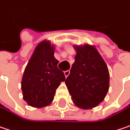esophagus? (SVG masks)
<instances>
[{"label": "esophagus", "mask_w": 130, "mask_h": 130, "mask_svg": "<svg viewBox=\"0 0 130 130\" xmlns=\"http://www.w3.org/2000/svg\"><path fill=\"white\" fill-rule=\"evenodd\" d=\"M64 74H65V77L67 78L68 76H69V74H70V71H65V72H64Z\"/></svg>", "instance_id": "esophagus-1"}]
</instances>
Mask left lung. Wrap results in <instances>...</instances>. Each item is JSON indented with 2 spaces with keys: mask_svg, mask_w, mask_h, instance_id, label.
Segmentation results:
<instances>
[{
  "mask_svg": "<svg viewBox=\"0 0 130 130\" xmlns=\"http://www.w3.org/2000/svg\"><path fill=\"white\" fill-rule=\"evenodd\" d=\"M76 54L65 84L77 107L92 109L103 101L109 89L108 66L93 45L74 46Z\"/></svg>",
  "mask_w": 130,
  "mask_h": 130,
  "instance_id": "left-lung-1",
  "label": "left lung"
}]
</instances>
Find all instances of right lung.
<instances>
[{
	"instance_id": "obj_1",
	"label": "right lung",
	"mask_w": 130,
	"mask_h": 130,
	"mask_svg": "<svg viewBox=\"0 0 130 130\" xmlns=\"http://www.w3.org/2000/svg\"><path fill=\"white\" fill-rule=\"evenodd\" d=\"M54 54V46L44 40L38 44L26 66L21 88L24 100L32 107L40 108L51 104L56 89L65 80Z\"/></svg>"
}]
</instances>
